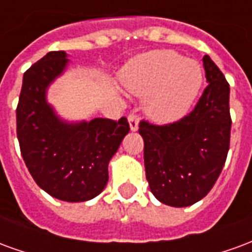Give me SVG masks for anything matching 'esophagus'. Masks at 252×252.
I'll list each match as a JSON object with an SVG mask.
<instances>
[{"label":"esophagus","instance_id":"1","mask_svg":"<svg viewBox=\"0 0 252 252\" xmlns=\"http://www.w3.org/2000/svg\"><path fill=\"white\" fill-rule=\"evenodd\" d=\"M127 122H129L130 130H131V131H137V130H138V123H140V121H138L137 115L130 114L129 117H127Z\"/></svg>","mask_w":252,"mask_h":252}]
</instances>
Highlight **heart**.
Here are the masks:
<instances>
[{"mask_svg":"<svg viewBox=\"0 0 252 252\" xmlns=\"http://www.w3.org/2000/svg\"><path fill=\"white\" fill-rule=\"evenodd\" d=\"M121 80L130 94L146 97V112L160 122L186 115L199 94L203 70L197 61L174 50H152L137 55Z\"/></svg>","mask_w":252,"mask_h":252,"instance_id":"heart-1","label":"heart"}]
</instances>
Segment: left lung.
I'll list each match as a JSON object with an SVG mask.
<instances>
[{
	"label": "left lung",
	"mask_w": 252,
	"mask_h": 252,
	"mask_svg": "<svg viewBox=\"0 0 252 252\" xmlns=\"http://www.w3.org/2000/svg\"><path fill=\"white\" fill-rule=\"evenodd\" d=\"M202 62L208 87L195 108L178 122L142 121L138 129L152 194L174 208L190 206L212 190L229 149V84L209 55Z\"/></svg>",
	"instance_id": "8db88e82"
}]
</instances>
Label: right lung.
Wrapping results in <instances>:
<instances>
[{
	"instance_id": "right-lung-1",
	"label": "right lung",
	"mask_w": 252,
	"mask_h": 252,
	"mask_svg": "<svg viewBox=\"0 0 252 252\" xmlns=\"http://www.w3.org/2000/svg\"><path fill=\"white\" fill-rule=\"evenodd\" d=\"M65 51H51L24 73L17 118L21 156L33 180L51 197L84 202L108 182V163L129 133L126 118L69 122L47 101V91L67 69Z\"/></svg>"
}]
</instances>
